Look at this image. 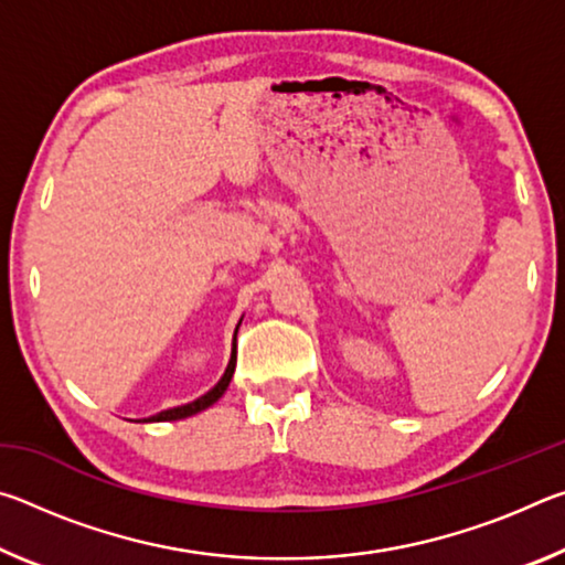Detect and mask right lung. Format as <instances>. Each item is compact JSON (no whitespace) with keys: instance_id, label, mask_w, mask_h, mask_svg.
<instances>
[{"instance_id":"1","label":"right lung","mask_w":565,"mask_h":565,"mask_svg":"<svg viewBox=\"0 0 565 565\" xmlns=\"http://www.w3.org/2000/svg\"><path fill=\"white\" fill-rule=\"evenodd\" d=\"M234 366H236V351L232 353V359H228V366H226V371H224V376L218 379V384H216L212 391H206L204 396H199L196 401H191V404L177 406V408H167V411H161V414L149 416V418H145V420H179V418L194 416V414H199V411H204V408H209L212 404H216V401L224 396V391L228 388V384H232Z\"/></svg>"}]
</instances>
